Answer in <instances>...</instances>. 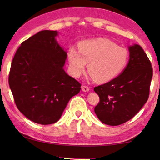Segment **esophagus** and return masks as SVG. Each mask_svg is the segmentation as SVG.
Returning <instances> with one entry per match:
<instances>
[{
  "label": "esophagus",
  "instance_id": "1",
  "mask_svg": "<svg viewBox=\"0 0 160 160\" xmlns=\"http://www.w3.org/2000/svg\"><path fill=\"white\" fill-rule=\"evenodd\" d=\"M82 90L83 92H87L90 91V88H89L88 87H87V86L82 85Z\"/></svg>",
  "mask_w": 160,
  "mask_h": 160
}]
</instances>
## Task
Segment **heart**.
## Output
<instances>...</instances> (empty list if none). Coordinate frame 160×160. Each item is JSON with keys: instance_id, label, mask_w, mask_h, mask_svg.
Returning a JSON list of instances; mask_svg holds the SVG:
<instances>
[{"instance_id": "heart-1", "label": "heart", "mask_w": 160, "mask_h": 160, "mask_svg": "<svg viewBox=\"0 0 160 160\" xmlns=\"http://www.w3.org/2000/svg\"><path fill=\"white\" fill-rule=\"evenodd\" d=\"M78 49L70 47L67 53L70 71L76 78L83 73L88 63L92 79L105 82L121 73L128 63V51L108 39L83 41L78 45Z\"/></svg>"}]
</instances>
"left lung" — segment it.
Masks as SVG:
<instances>
[{"label": "left lung", "instance_id": "obj_1", "mask_svg": "<svg viewBox=\"0 0 160 160\" xmlns=\"http://www.w3.org/2000/svg\"><path fill=\"white\" fill-rule=\"evenodd\" d=\"M129 60L118 77L94 90L99 97L94 108L107 125L118 126L131 119L148 101L152 78L151 63L138 44L128 47Z\"/></svg>", "mask_w": 160, "mask_h": 160}]
</instances>
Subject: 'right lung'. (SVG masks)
<instances>
[{"label": "right lung", "instance_id": "add662e5", "mask_svg": "<svg viewBox=\"0 0 160 160\" xmlns=\"http://www.w3.org/2000/svg\"><path fill=\"white\" fill-rule=\"evenodd\" d=\"M57 31L42 30L22 43L12 59L9 85L19 111L34 123L48 125L60 119L80 83L63 68L67 52Z\"/></svg>", "mask_w": 160, "mask_h": 160}]
</instances>
